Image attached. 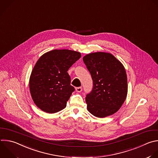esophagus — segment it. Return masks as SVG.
Returning <instances> with one entry per match:
<instances>
[{
    "label": "esophagus",
    "mask_w": 158,
    "mask_h": 158,
    "mask_svg": "<svg viewBox=\"0 0 158 158\" xmlns=\"http://www.w3.org/2000/svg\"><path fill=\"white\" fill-rule=\"evenodd\" d=\"M76 92H81V91L82 90V87H76Z\"/></svg>",
    "instance_id": "obj_1"
}]
</instances>
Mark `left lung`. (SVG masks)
I'll list each match as a JSON object with an SVG mask.
<instances>
[{"label": "left lung", "mask_w": 158, "mask_h": 158, "mask_svg": "<svg viewBox=\"0 0 158 158\" xmlns=\"http://www.w3.org/2000/svg\"><path fill=\"white\" fill-rule=\"evenodd\" d=\"M83 61L93 81L92 90L85 97L89 112L99 118L113 115L122 107L127 95L124 66L114 56L103 52L87 55Z\"/></svg>", "instance_id": "1"}]
</instances>
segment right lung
Listing matches in <instances>:
<instances>
[{
	"label": "right lung",
	"mask_w": 158,
	"mask_h": 158,
	"mask_svg": "<svg viewBox=\"0 0 158 158\" xmlns=\"http://www.w3.org/2000/svg\"><path fill=\"white\" fill-rule=\"evenodd\" d=\"M81 57L79 52L54 49L38 60L30 78V90L36 106L49 114L60 112L75 90L68 71Z\"/></svg>",
	"instance_id": "right-lung-1"
}]
</instances>
